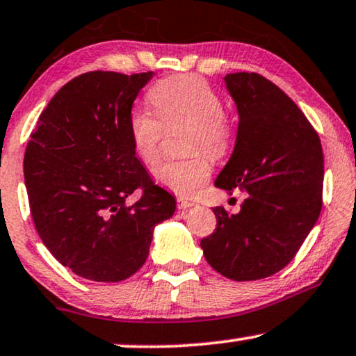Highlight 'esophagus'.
I'll return each instance as SVG.
<instances>
[{"label":"esophagus","instance_id":"34e87169","mask_svg":"<svg viewBox=\"0 0 356 356\" xmlns=\"http://www.w3.org/2000/svg\"><path fill=\"white\" fill-rule=\"evenodd\" d=\"M191 207H193L192 202L184 200V198H177V208H179V210H188Z\"/></svg>","mask_w":356,"mask_h":356}]
</instances>
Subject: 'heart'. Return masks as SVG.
I'll return each mask as SVG.
<instances>
[{"label": "heart", "instance_id": "heart-1", "mask_svg": "<svg viewBox=\"0 0 356 356\" xmlns=\"http://www.w3.org/2000/svg\"><path fill=\"white\" fill-rule=\"evenodd\" d=\"M149 101L159 118L143 107H131L127 118V134L131 148L146 165L156 164L163 138V123H188V151H205L211 158H222L233 143V127L225 115V102L205 79L181 74L156 83ZM211 174V164L198 153L184 161H168L154 169V179L168 191L191 197Z\"/></svg>", "mask_w": 356, "mask_h": 356}]
</instances>
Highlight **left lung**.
<instances>
[{
    "instance_id": "obj_1",
    "label": "left lung",
    "mask_w": 356,
    "mask_h": 356,
    "mask_svg": "<svg viewBox=\"0 0 356 356\" xmlns=\"http://www.w3.org/2000/svg\"><path fill=\"white\" fill-rule=\"evenodd\" d=\"M239 113L234 151L215 186L241 191L236 215L213 208L215 233L202 239L207 262L236 282L267 278L291 262L322 208L324 154L300 107L257 73H229Z\"/></svg>"
}]
</instances>
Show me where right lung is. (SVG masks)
<instances>
[{"label": "right lung", "mask_w": 356, "mask_h": 356, "mask_svg": "<svg viewBox=\"0 0 356 356\" xmlns=\"http://www.w3.org/2000/svg\"><path fill=\"white\" fill-rule=\"evenodd\" d=\"M153 71H89L40 113L24 156L32 220L61 265L92 282H122L146 262L158 222L175 198L136 158L127 118ZM142 197L134 206L126 198Z\"/></svg>", "instance_id": "right-lung-1"}]
</instances>
